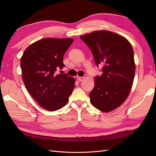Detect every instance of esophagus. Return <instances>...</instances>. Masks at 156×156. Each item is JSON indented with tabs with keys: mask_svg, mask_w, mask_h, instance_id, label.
Listing matches in <instances>:
<instances>
[{
	"mask_svg": "<svg viewBox=\"0 0 156 156\" xmlns=\"http://www.w3.org/2000/svg\"><path fill=\"white\" fill-rule=\"evenodd\" d=\"M85 79V77H77V80L79 81H84V80Z\"/></svg>",
	"mask_w": 156,
	"mask_h": 156,
	"instance_id": "1",
	"label": "esophagus"
}]
</instances>
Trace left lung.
<instances>
[{
  "label": "left lung",
  "instance_id": "8db88e82",
  "mask_svg": "<svg viewBox=\"0 0 156 156\" xmlns=\"http://www.w3.org/2000/svg\"><path fill=\"white\" fill-rule=\"evenodd\" d=\"M91 50L102 75L94 79L89 94L92 105L108 112L120 107L128 97L135 73L134 52L126 37L108 30H98L80 37Z\"/></svg>",
  "mask_w": 156,
  "mask_h": 156
}]
</instances>
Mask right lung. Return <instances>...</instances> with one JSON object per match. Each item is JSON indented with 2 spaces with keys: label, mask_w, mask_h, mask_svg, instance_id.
I'll use <instances>...</instances> for the list:
<instances>
[{
  "label": "right lung",
  "mask_w": 156,
  "mask_h": 156,
  "mask_svg": "<svg viewBox=\"0 0 156 156\" xmlns=\"http://www.w3.org/2000/svg\"><path fill=\"white\" fill-rule=\"evenodd\" d=\"M72 38L41 39L30 45L21 58L23 83L31 96L49 111L67 104L75 79L66 74L55 73L62 69L63 56L73 43Z\"/></svg>",
  "instance_id": "right-lung-1"
}]
</instances>
